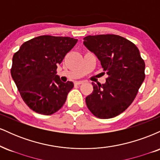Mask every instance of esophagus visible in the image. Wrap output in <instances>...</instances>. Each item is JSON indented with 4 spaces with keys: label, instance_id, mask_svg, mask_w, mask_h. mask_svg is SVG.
<instances>
[{
    "label": "esophagus",
    "instance_id": "1",
    "mask_svg": "<svg viewBox=\"0 0 160 160\" xmlns=\"http://www.w3.org/2000/svg\"><path fill=\"white\" fill-rule=\"evenodd\" d=\"M82 83H83V82H82V81H76V82H75V84H76V85H80V84H82Z\"/></svg>",
    "mask_w": 160,
    "mask_h": 160
}]
</instances>
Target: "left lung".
<instances>
[{"instance_id":"obj_1","label":"left lung","mask_w":160,"mask_h":160,"mask_svg":"<svg viewBox=\"0 0 160 160\" xmlns=\"http://www.w3.org/2000/svg\"><path fill=\"white\" fill-rule=\"evenodd\" d=\"M83 40L108 76L104 84L92 82L93 92L86 98V106L98 118L117 117L132 103L144 80V60L136 46L121 36L89 35Z\"/></svg>"}]
</instances>
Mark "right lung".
Returning a JSON list of instances; mask_svg holds the SVG:
<instances>
[{
    "instance_id": "add662e5",
    "label": "right lung",
    "mask_w": 160,
    "mask_h": 160,
    "mask_svg": "<svg viewBox=\"0 0 160 160\" xmlns=\"http://www.w3.org/2000/svg\"><path fill=\"white\" fill-rule=\"evenodd\" d=\"M77 42L68 37L39 36L25 42L13 55L11 76L32 111L51 115L65 104L74 83L60 80L57 65Z\"/></svg>"
}]
</instances>
